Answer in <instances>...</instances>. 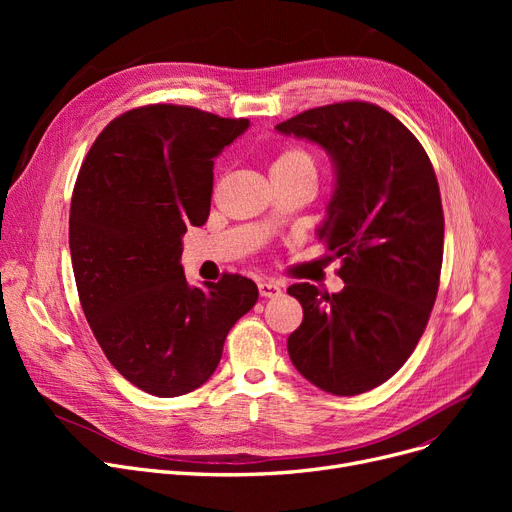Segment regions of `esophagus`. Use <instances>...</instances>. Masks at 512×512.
Masks as SVG:
<instances>
[{
	"label": "esophagus",
	"mask_w": 512,
	"mask_h": 512,
	"mask_svg": "<svg viewBox=\"0 0 512 512\" xmlns=\"http://www.w3.org/2000/svg\"><path fill=\"white\" fill-rule=\"evenodd\" d=\"M257 288H259V294L263 299H274V297H280V294H282V288L274 282H259Z\"/></svg>",
	"instance_id": "esophagus-1"
}]
</instances>
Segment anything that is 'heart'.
<instances>
[{"label": "heart", "mask_w": 512, "mask_h": 512, "mask_svg": "<svg viewBox=\"0 0 512 512\" xmlns=\"http://www.w3.org/2000/svg\"><path fill=\"white\" fill-rule=\"evenodd\" d=\"M270 172H272V176H288V174L315 176V161L305 149L288 147V149H282L274 157Z\"/></svg>", "instance_id": "1"}]
</instances>
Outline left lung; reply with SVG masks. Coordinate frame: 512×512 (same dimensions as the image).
<instances>
[{"label":"left lung","instance_id":"8db88e82","mask_svg":"<svg viewBox=\"0 0 512 512\" xmlns=\"http://www.w3.org/2000/svg\"><path fill=\"white\" fill-rule=\"evenodd\" d=\"M324 149L334 191L317 238L340 257V292L288 288L303 324L288 338L292 365L336 396L363 394L405 365L436 303L444 213L421 143L365 101L315 107L276 126Z\"/></svg>","mask_w":512,"mask_h":512}]
</instances>
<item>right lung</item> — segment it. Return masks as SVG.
<instances>
[{
  "label": "right lung",
  "instance_id": "right-lung-1",
  "mask_svg": "<svg viewBox=\"0 0 512 512\" xmlns=\"http://www.w3.org/2000/svg\"><path fill=\"white\" fill-rule=\"evenodd\" d=\"M249 126L195 107H139L105 126L78 172L70 255L80 305L105 357L153 396L203 386L259 299L249 278L191 286L180 265L186 228L209 218L213 159Z\"/></svg>",
  "mask_w": 512,
  "mask_h": 512
}]
</instances>
